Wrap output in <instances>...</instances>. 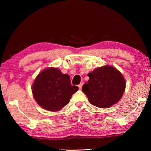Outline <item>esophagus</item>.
I'll return each mask as SVG.
<instances>
[{"label":"esophagus","mask_w":151,"mask_h":151,"mask_svg":"<svg viewBox=\"0 0 151 151\" xmlns=\"http://www.w3.org/2000/svg\"><path fill=\"white\" fill-rule=\"evenodd\" d=\"M83 83H81L80 85H78V88H80V89H81V88H82V86H83Z\"/></svg>","instance_id":"esophagus-1"}]
</instances>
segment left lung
Instances as JSON below:
<instances>
[{"label": "left lung", "mask_w": 151, "mask_h": 151, "mask_svg": "<svg viewBox=\"0 0 151 151\" xmlns=\"http://www.w3.org/2000/svg\"><path fill=\"white\" fill-rule=\"evenodd\" d=\"M89 80L84 84L83 92L90 103L99 108H109L118 103L125 90L126 82L116 68L104 66L88 73Z\"/></svg>", "instance_id": "1"}]
</instances>
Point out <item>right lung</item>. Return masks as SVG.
<instances>
[{"label":"right lung","mask_w":151,"mask_h":151,"mask_svg":"<svg viewBox=\"0 0 151 151\" xmlns=\"http://www.w3.org/2000/svg\"><path fill=\"white\" fill-rule=\"evenodd\" d=\"M78 90V86L70 85L69 75L52 67L40 72L32 86L37 103L42 108L52 112L60 111L66 106Z\"/></svg>","instance_id":"add662e5"}]
</instances>
